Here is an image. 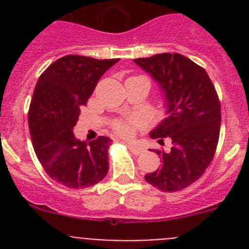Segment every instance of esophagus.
Returning <instances> with one entry per match:
<instances>
[{"label": "esophagus", "mask_w": 249, "mask_h": 249, "mask_svg": "<svg viewBox=\"0 0 249 249\" xmlns=\"http://www.w3.org/2000/svg\"><path fill=\"white\" fill-rule=\"evenodd\" d=\"M127 146H128L129 151H131L132 153H133V155H136V156L141 155V153L143 152V149L141 148V147L136 146V144H135V143H132V142H128V143H127Z\"/></svg>", "instance_id": "1"}]
</instances>
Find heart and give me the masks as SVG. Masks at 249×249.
<instances>
[{
    "instance_id": "1",
    "label": "heart",
    "mask_w": 249,
    "mask_h": 249,
    "mask_svg": "<svg viewBox=\"0 0 249 249\" xmlns=\"http://www.w3.org/2000/svg\"><path fill=\"white\" fill-rule=\"evenodd\" d=\"M137 126H140V120H136V118H131L128 121H120L114 124V129L120 133L121 136H124V137H129L132 136L133 131Z\"/></svg>"
}]
</instances>
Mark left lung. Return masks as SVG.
I'll return each instance as SVG.
<instances>
[{
  "label": "left lung",
  "instance_id": "8db88e82",
  "mask_svg": "<svg viewBox=\"0 0 249 249\" xmlns=\"http://www.w3.org/2000/svg\"><path fill=\"white\" fill-rule=\"evenodd\" d=\"M158 83L166 117L149 136L172 141L168 152L157 151L160 168L144 176L163 191H181L196 182L212 162L221 128V103L201 66L179 53H160L133 59Z\"/></svg>",
  "mask_w": 249,
  "mask_h": 249
}]
</instances>
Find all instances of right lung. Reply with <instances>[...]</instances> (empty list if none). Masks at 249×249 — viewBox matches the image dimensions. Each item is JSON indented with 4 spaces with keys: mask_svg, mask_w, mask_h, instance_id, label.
<instances>
[{
    "mask_svg": "<svg viewBox=\"0 0 249 249\" xmlns=\"http://www.w3.org/2000/svg\"><path fill=\"white\" fill-rule=\"evenodd\" d=\"M117 61L68 54L37 81L28 111L32 144L46 173L68 188L91 187L108 172L111 138L86 143L74 137L73 127L102 74Z\"/></svg>",
    "mask_w": 249,
    "mask_h": 249,
    "instance_id": "add662e5",
    "label": "right lung"
}]
</instances>
